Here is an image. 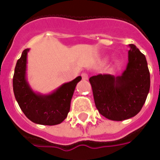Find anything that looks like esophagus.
<instances>
[{
    "instance_id": "34e87169",
    "label": "esophagus",
    "mask_w": 160,
    "mask_h": 160,
    "mask_svg": "<svg viewBox=\"0 0 160 160\" xmlns=\"http://www.w3.org/2000/svg\"><path fill=\"white\" fill-rule=\"evenodd\" d=\"M81 76H82L83 80H87L88 79H89V75H88L87 73H85V72L82 73V74H81Z\"/></svg>"
}]
</instances>
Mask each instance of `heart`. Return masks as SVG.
Listing matches in <instances>:
<instances>
[{
	"instance_id": "1",
	"label": "heart",
	"mask_w": 160,
	"mask_h": 160,
	"mask_svg": "<svg viewBox=\"0 0 160 160\" xmlns=\"http://www.w3.org/2000/svg\"><path fill=\"white\" fill-rule=\"evenodd\" d=\"M115 64H118V63H117V62H115Z\"/></svg>"
}]
</instances>
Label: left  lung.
Masks as SVG:
<instances>
[{
    "label": "left lung",
    "mask_w": 160,
    "mask_h": 160,
    "mask_svg": "<svg viewBox=\"0 0 160 160\" xmlns=\"http://www.w3.org/2000/svg\"><path fill=\"white\" fill-rule=\"evenodd\" d=\"M129 46L128 64L121 75L90 78L95 106L103 116L114 121L135 116L145 103L150 88L146 58L134 44Z\"/></svg>",
    "instance_id": "1"
}]
</instances>
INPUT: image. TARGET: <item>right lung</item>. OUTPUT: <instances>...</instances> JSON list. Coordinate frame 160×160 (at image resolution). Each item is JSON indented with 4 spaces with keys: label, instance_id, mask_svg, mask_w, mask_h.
Instances as JSON below:
<instances>
[{
    "label": "right lung",
    "instance_id": "obj_1",
    "mask_svg": "<svg viewBox=\"0 0 160 160\" xmlns=\"http://www.w3.org/2000/svg\"><path fill=\"white\" fill-rule=\"evenodd\" d=\"M24 50L16 62L13 76V91L19 106L33 123L43 125L60 124L70 111V101L81 76L65 83L50 94H41L32 90L26 78L27 54Z\"/></svg>",
    "mask_w": 160,
    "mask_h": 160
}]
</instances>
